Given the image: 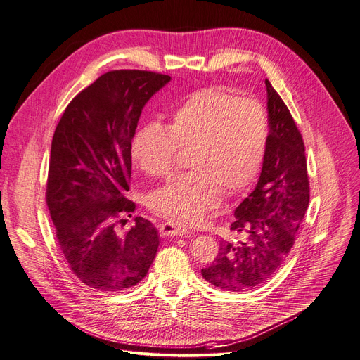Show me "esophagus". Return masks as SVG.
Wrapping results in <instances>:
<instances>
[{
	"label": "esophagus",
	"mask_w": 360,
	"mask_h": 360,
	"mask_svg": "<svg viewBox=\"0 0 360 360\" xmlns=\"http://www.w3.org/2000/svg\"><path fill=\"white\" fill-rule=\"evenodd\" d=\"M160 232L162 237H177V236H187L188 234V229L184 228L183 225L177 224V222H164L160 226Z\"/></svg>",
	"instance_id": "1"
}]
</instances>
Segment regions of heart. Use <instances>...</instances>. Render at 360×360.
<instances>
[{"label": "heart", "mask_w": 360, "mask_h": 360, "mask_svg": "<svg viewBox=\"0 0 360 360\" xmlns=\"http://www.w3.org/2000/svg\"><path fill=\"white\" fill-rule=\"evenodd\" d=\"M267 117L252 98L205 89L190 96L165 128L146 124L131 143L134 165L148 177L172 173L176 153L190 151V173L150 195L157 212L183 224L200 221L224 196L240 195L257 177L267 146Z\"/></svg>", "instance_id": "obj_1"}]
</instances>
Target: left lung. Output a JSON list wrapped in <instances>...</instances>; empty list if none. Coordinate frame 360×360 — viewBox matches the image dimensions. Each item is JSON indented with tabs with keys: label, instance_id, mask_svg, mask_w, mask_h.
<instances>
[{
	"label": "left lung",
	"instance_id": "8db88e82",
	"mask_svg": "<svg viewBox=\"0 0 360 360\" xmlns=\"http://www.w3.org/2000/svg\"><path fill=\"white\" fill-rule=\"evenodd\" d=\"M269 136L255 190L238 205L218 256L202 269L218 289L244 292L269 281L286 260L309 203L305 146L295 120L269 79Z\"/></svg>",
	"mask_w": 360,
	"mask_h": 360
}]
</instances>
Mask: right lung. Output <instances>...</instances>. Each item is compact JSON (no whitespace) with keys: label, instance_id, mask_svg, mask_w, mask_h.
I'll list each match as a JSON object with an SVG mask.
<instances>
[{"label":"right lung","instance_id":"1","mask_svg":"<svg viewBox=\"0 0 360 360\" xmlns=\"http://www.w3.org/2000/svg\"><path fill=\"white\" fill-rule=\"evenodd\" d=\"M172 77L138 70L110 71L72 98L52 139L46 202L56 238L75 276L103 292L139 283L160 245L142 217L120 234L132 170L131 143L145 104ZM132 217V215H129Z\"/></svg>","mask_w":360,"mask_h":360}]
</instances>
